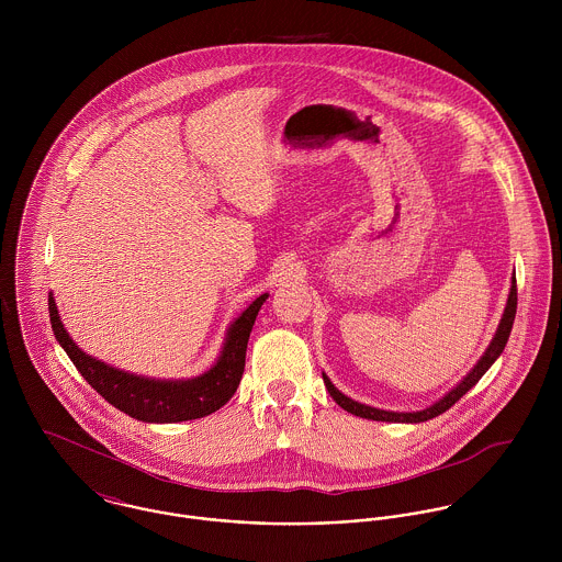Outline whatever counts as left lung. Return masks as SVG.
I'll return each instance as SVG.
<instances>
[{
	"label": "left lung",
	"instance_id": "obj_1",
	"mask_svg": "<svg viewBox=\"0 0 562 562\" xmlns=\"http://www.w3.org/2000/svg\"><path fill=\"white\" fill-rule=\"evenodd\" d=\"M515 314H517V279L513 277V283H510V292H508V301H506V307H504V314H502V321L499 326L488 344V348L484 350L479 363L472 368V372L454 387L450 390L443 398L422 408V411H413V413H398V411H383V408H374V406H368V404H361V402L352 401L348 396H344L326 374H322L324 379V385L330 394V398L337 402L344 411L357 415V417H366V419H376V422H406V424H419V422H426V419H432L437 415H441L443 411H448L452 404L457 401H461L479 381L482 379V374L495 363V359L502 355L506 341H508V335H510V328H513V321H515Z\"/></svg>",
	"mask_w": 562,
	"mask_h": 562
}]
</instances>
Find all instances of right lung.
Listing matches in <instances>:
<instances>
[{"label": "right lung", "mask_w": 562, "mask_h": 562, "mask_svg": "<svg viewBox=\"0 0 562 562\" xmlns=\"http://www.w3.org/2000/svg\"><path fill=\"white\" fill-rule=\"evenodd\" d=\"M266 299L268 294H261L259 299H255L240 316L232 322L221 357L207 372L194 379H181V381L136 376L86 355L69 337L52 294H49V321H52L56 339L67 350L74 366L80 370L81 376L88 381V385L97 394H101L112 406H116L119 411L140 422L172 424V422L205 417L218 411L236 394L240 385L241 372H244L246 344L257 318V312L261 310Z\"/></svg>", "instance_id": "add662e5"}]
</instances>
